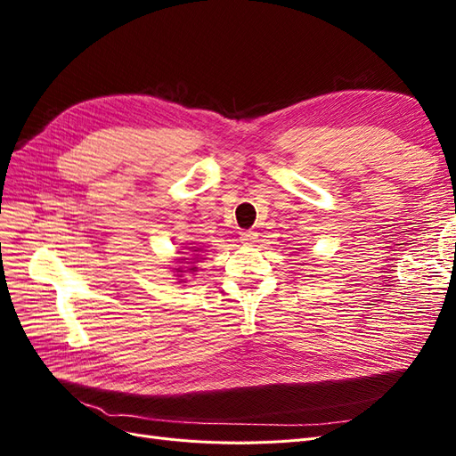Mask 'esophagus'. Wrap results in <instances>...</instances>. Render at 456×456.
Instances as JSON below:
<instances>
[{
  "label": "esophagus",
  "mask_w": 456,
  "mask_h": 456,
  "mask_svg": "<svg viewBox=\"0 0 456 456\" xmlns=\"http://www.w3.org/2000/svg\"><path fill=\"white\" fill-rule=\"evenodd\" d=\"M256 238H258L256 232H253V230H243V232L240 233V240H241V243H245V245L255 243Z\"/></svg>",
  "instance_id": "34e87169"
}]
</instances>
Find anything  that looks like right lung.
Here are the masks:
<instances>
[{
    "instance_id": "obj_1",
    "label": "right lung",
    "mask_w": 456,
    "mask_h": 456,
    "mask_svg": "<svg viewBox=\"0 0 456 456\" xmlns=\"http://www.w3.org/2000/svg\"><path fill=\"white\" fill-rule=\"evenodd\" d=\"M188 251H190L191 255L184 253L186 256H176V258H175L176 268H173V272H175L178 281H184V273L198 272L196 265H198V262L203 260V258H201V247H188ZM178 253L183 255V251H178Z\"/></svg>"
}]
</instances>
